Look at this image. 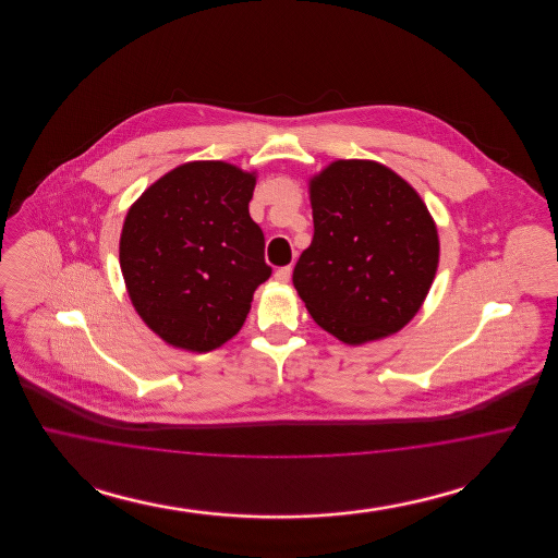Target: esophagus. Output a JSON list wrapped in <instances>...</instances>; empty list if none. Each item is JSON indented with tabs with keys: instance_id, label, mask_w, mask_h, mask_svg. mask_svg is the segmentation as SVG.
Returning a JSON list of instances; mask_svg holds the SVG:
<instances>
[{
	"instance_id": "esophagus-1",
	"label": "esophagus",
	"mask_w": 558,
	"mask_h": 558,
	"mask_svg": "<svg viewBox=\"0 0 558 558\" xmlns=\"http://www.w3.org/2000/svg\"><path fill=\"white\" fill-rule=\"evenodd\" d=\"M291 271L292 267H278L276 269V274H274V278H276V282H280V284H287L289 280H291Z\"/></svg>"
}]
</instances>
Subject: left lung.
Here are the masks:
<instances>
[{"label": "left lung", "instance_id": "obj_1", "mask_svg": "<svg viewBox=\"0 0 558 558\" xmlns=\"http://www.w3.org/2000/svg\"><path fill=\"white\" fill-rule=\"evenodd\" d=\"M314 240L292 284L307 312L347 345L401 330L439 264L437 228L418 192L374 160H335L310 182Z\"/></svg>", "mask_w": 558, "mask_h": 558}]
</instances>
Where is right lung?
<instances>
[{
    "label": "right lung",
    "instance_id": "1",
    "mask_svg": "<svg viewBox=\"0 0 558 558\" xmlns=\"http://www.w3.org/2000/svg\"><path fill=\"white\" fill-rule=\"evenodd\" d=\"M255 173L223 160L175 167L125 217L119 259L133 307L165 343L211 351L244 324L271 276L251 219Z\"/></svg>",
    "mask_w": 558,
    "mask_h": 558
}]
</instances>
